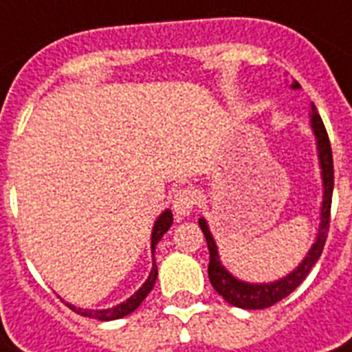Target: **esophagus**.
Segmentation results:
<instances>
[{
	"instance_id": "esophagus-1",
	"label": "esophagus",
	"mask_w": 352,
	"mask_h": 352,
	"mask_svg": "<svg viewBox=\"0 0 352 352\" xmlns=\"http://www.w3.org/2000/svg\"><path fill=\"white\" fill-rule=\"evenodd\" d=\"M195 203H197V199H195V193L192 190H179L175 193V197H173V203H171L177 219H182V217L192 214L193 208H195Z\"/></svg>"
}]
</instances>
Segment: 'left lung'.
<instances>
[{
	"mask_svg": "<svg viewBox=\"0 0 352 352\" xmlns=\"http://www.w3.org/2000/svg\"><path fill=\"white\" fill-rule=\"evenodd\" d=\"M290 89H301L298 82H292ZM311 127L316 138V149H318V162H320V173H322V208H320V226H318V234L314 243L311 245L305 257L301 259L298 267L289 272L283 278L270 281V283H250V281H243V279L235 278L234 274L221 263L219 248L215 243L214 235L210 232L208 221L201 217L199 226L206 237V245L210 250V263H208V278L210 283L217 290V294L223 296L230 305L246 309V311H257V309H267L278 303L283 298L296 290L303 283V279L311 274L312 267L316 265L320 259L327 241L329 232V217H331V201H333V186H334V170H333V151H331V142H329L327 131L323 126L322 117L318 115L316 106L311 104Z\"/></svg>",
	"mask_w": 352,
	"mask_h": 352,
	"instance_id": "8db88e82",
	"label": "left lung"
}]
</instances>
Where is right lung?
<instances>
[{
    "label": "right lung",
    "instance_id": "1",
    "mask_svg": "<svg viewBox=\"0 0 352 352\" xmlns=\"http://www.w3.org/2000/svg\"><path fill=\"white\" fill-rule=\"evenodd\" d=\"M171 225H173V214H171L170 208H166L164 212L157 217V221H155L153 225V230H151V256L155 254V246H157V243L162 239V235H164L166 232L170 230ZM157 274H159V270H157V263H155L153 257V267H151V272H149L148 279L142 283V287H140L135 294L129 296L126 301H122V303L111 307V309H82V307H76L73 305V303H65V305H67L71 311L76 312V314H80V316L95 318L98 322L118 320V318H124L127 316V314H131V312L146 300V296L151 292L155 281H157Z\"/></svg>",
    "mask_w": 352,
    "mask_h": 352
}]
</instances>
